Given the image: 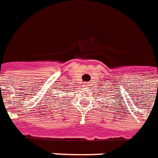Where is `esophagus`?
Here are the masks:
<instances>
[{
	"label": "esophagus",
	"instance_id": "1",
	"mask_svg": "<svg viewBox=\"0 0 158 158\" xmlns=\"http://www.w3.org/2000/svg\"><path fill=\"white\" fill-rule=\"evenodd\" d=\"M89 85H90V84H88V83H87V86H89Z\"/></svg>",
	"mask_w": 158,
	"mask_h": 158
}]
</instances>
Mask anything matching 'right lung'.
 <instances>
[{"mask_svg":"<svg viewBox=\"0 0 158 158\" xmlns=\"http://www.w3.org/2000/svg\"><path fill=\"white\" fill-rule=\"evenodd\" d=\"M65 89H68V88H65ZM64 91H65V90H64ZM67 91H70V90H67Z\"/></svg>","mask_w":158,"mask_h":158,"instance_id":"1","label":"right lung"}]
</instances>
